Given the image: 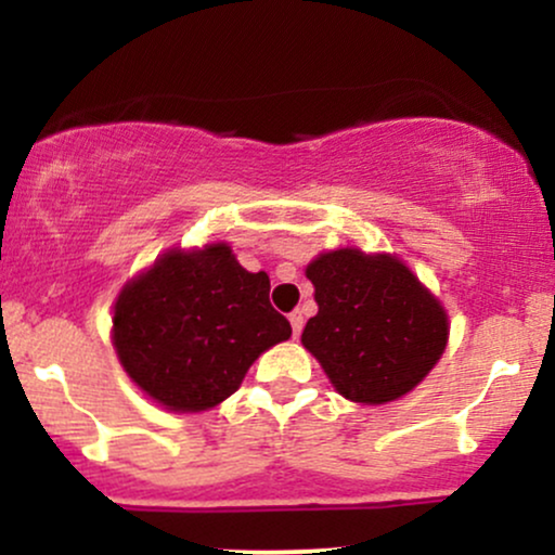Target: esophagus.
Instances as JSON below:
<instances>
[{
  "label": "esophagus",
  "mask_w": 555,
  "mask_h": 555,
  "mask_svg": "<svg viewBox=\"0 0 555 555\" xmlns=\"http://www.w3.org/2000/svg\"><path fill=\"white\" fill-rule=\"evenodd\" d=\"M289 323H292V334L299 336V331L305 326V315L299 313V310H295V313H289Z\"/></svg>",
  "instance_id": "esophagus-1"
}]
</instances>
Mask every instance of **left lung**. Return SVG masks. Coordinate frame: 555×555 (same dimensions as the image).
Listing matches in <instances>:
<instances>
[{
  "label": "left lung",
  "mask_w": 555,
  "mask_h": 555,
  "mask_svg": "<svg viewBox=\"0 0 555 555\" xmlns=\"http://www.w3.org/2000/svg\"><path fill=\"white\" fill-rule=\"evenodd\" d=\"M305 276L318 313L305 323L302 347L344 399L397 401L441 360L449 315L401 258L336 247L310 260Z\"/></svg>",
  "instance_id": "obj_1"
}]
</instances>
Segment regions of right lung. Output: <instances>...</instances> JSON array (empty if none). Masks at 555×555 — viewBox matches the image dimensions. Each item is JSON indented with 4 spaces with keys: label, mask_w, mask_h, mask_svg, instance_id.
Returning <instances> with one entry per match:
<instances>
[{
    "label": "right lung",
    "mask_w": 555,
    "mask_h": 555,
    "mask_svg": "<svg viewBox=\"0 0 555 555\" xmlns=\"http://www.w3.org/2000/svg\"><path fill=\"white\" fill-rule=\"evenodd\" d=\"M269 292V273L242 269L229 242L171 247L119 289L112 318L119 365L164 410H211L266 349L292 336Z\"/></svg>",
    "instance_id": "add662e5"
}]
</instances>
